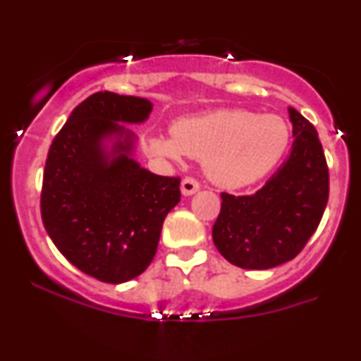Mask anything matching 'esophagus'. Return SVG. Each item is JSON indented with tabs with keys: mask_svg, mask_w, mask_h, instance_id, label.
<instances>
[{
	"mask_svg": "<svg viewBox=\"0 0 361 361\" xmlns=\"http://www.w3.org/2000/svg\"><path fill=\"white\" fill-rule=\"evenodd\" d=\"M198 190H200V183H198L195 178L192 176L183 178V181H181V193H183L185 197H190V195L197 193Z\"/></svg>",
	"mask_w": 361,
	"mask_h": 361,
	"instance_id": "obj_1",
	"label": "esophagus"
}]
</instances>
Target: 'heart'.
I'll use <instances>...</instances> for the list:
<instances>
[{
  "label": "heart",
  "instance_id": "1",
  "mask_svg": "<svg viewBox=\"0 0 361 361\" xmlns=\"http://www.w3.org/2000/svg\"><path fill=\"white\" fill-rule=\"evenodd\" d=\"M290 144V127L280 115L222 109L180 118L173 135L147 137L151 154L180 163L204 161L207 176L226 188H241L267 176Z\"/></svg>",
  "mask_w": 361,
  "mask_h": 361
}]
</instances>
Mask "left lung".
Masks as SVG:
<instances>
[{
    "label": "left lung",
    "mask_w": 361,
    "mask_h": 361,
    "mask_svg": "<svg viewBox=\"0 0 361 361\" xmlns=\"http://www.w3.org/2000/svg\"><path fill=\"white\" fill-rule=\"evenodd\" d=\"M292 151L263 188L222 193L212 238L219 252L244 270H268L293 259L316 233L327 198L329 171L317 130L295 109Z\"/></svg>",
    "instance_id": "1"
}]
</instances>
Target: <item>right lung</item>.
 Here are the masks:
<instances>
[{
    "instance_id": "right-lung-1",
    "label": "right lung",
    "mask_w": 361,
    "mask_h": 361,
    "mask_svg": "<svg viewBox=\"0 0 361 361\" xmlns=\"http://www.w3.org/2000/svg\"><path fill=\"white\" fill-rule=\"evenodd\" d=\"M146 98L98 91L61 128L45 161L40 212L52 243L78 270L106 283L139 276L154 258L180 178L159 176L132 157Z\"/></svg>"
}]
</instances>
